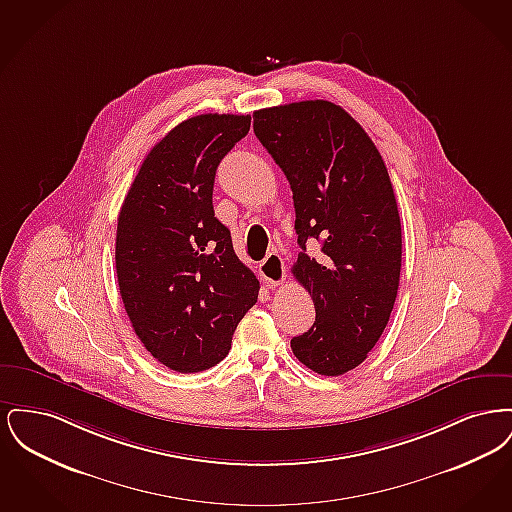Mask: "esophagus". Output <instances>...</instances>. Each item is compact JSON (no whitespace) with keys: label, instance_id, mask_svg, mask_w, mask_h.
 Listing matches in <instances>:
<instances>
[{"label":"esophagus","instance_id":"34e87169","mask_svg":"<svg viewBox=\"0 0 512 512\" xmlns=\"http://www.w3.org/2000/svg\"><path fill=\"white\" fill-rule=\"evenodd\" d=\"M259 272L268 286H278L286 280V265L278 253H268L267 259L259 265Z\"/></svg>","mask_w":512,"mask_h":512}]
</instances>
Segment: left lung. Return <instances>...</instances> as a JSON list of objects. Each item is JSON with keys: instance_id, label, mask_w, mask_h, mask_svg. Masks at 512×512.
I'll return each mask as SVG.
<instances>
[{"instance_id": "1", "label": "left lung", "mask_w": 512, "mask_h": 512, "mask_svg": "<svg viewBox=\"0 0 512 512\" xmlns=\"http://www.w3.org/2000/svg\"><path fill=\"white\" fill-rule=\"evenodd\" d=\"M253 130L290 182L303 249L292 272L317 311L293 355L340 376L365 361L397 297L401 220L390 174L363 126L332 101L255 111ZM307 241L321 244L318 256L304 253Z\"/></svg>"}]
</instances>
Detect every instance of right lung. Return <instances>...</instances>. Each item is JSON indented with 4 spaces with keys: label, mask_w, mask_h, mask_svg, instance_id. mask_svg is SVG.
Here are the masks:
<instances>
[{
    "label": "right lung",
    "mask_w": 512,
    "mask_h": 512,
    "mask_svg": "<svg viewBox=\"0 0 512 512\" xmlns=\"http://www.w3.org/2000/svg\"><path fill=\"white\" fill-rule=\"evenodd\" d=\"M249 115L207 113L180 122L147 153L124 197L115 263L136 336L171 370L219 365L259 280L215 217L222 157L249 132Z\"/></svg>",
    "instance_id": "obj_1"
}]
</instances>
